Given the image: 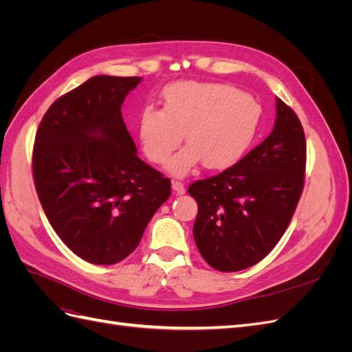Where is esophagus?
Masks as SVG:
<instances>
[{
  "label": "esophagus",
  "mask_w": 352,
  "mask_h": 352,
  "mask_svg": "<svg viewBox=\"0 0 352 352\" xmlns=\"http://www.w3.org/2000/svg\"><path fill=\"white\" fill-rule=\"evenodd\" d=\"M172 188L177 195H184L185 194V185L182 182H179V180H172Z\"/></svg>",
  "instance_id": "1"
}]
</instances>
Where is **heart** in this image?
<instances>
[{"instance_id":"b5f03b06","label":"heart","mask_w":352,"mask_h":352,"mask_svg":"<svg viewBox=\"0 0 352 352\" xmlns=\"http://www.w3.org/2000/svg\"><path fill=\"white\" fill-rule=\"evenodd\" d=\"M260 120V107L252 98L225 83L184 80L163 91V110L145 109L140 117V141L145 155L155 164L168 163L175 176H185L201 162L221 170L248 150Z\"/></svg>"}]
</instances>
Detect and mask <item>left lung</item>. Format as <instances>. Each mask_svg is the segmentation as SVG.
Masks as SVG:
<instances>
[{"mask_svg": "<svg viewBox=\"0 0 352 352\" xmlns=\"http://www.w3.org/2000/svg\"><path fill=\"white\" fill-rule=\"evenodd\" d=\"M305 153L300 119L276 98L272 133L235 166L189 186L198 204L194 239L212 269H248L276 247L302 192Z\"/></svg>", "mask_w": 352, "mask_h": 352, "instance_id": "1", "label": "left lung"}]
</instances>
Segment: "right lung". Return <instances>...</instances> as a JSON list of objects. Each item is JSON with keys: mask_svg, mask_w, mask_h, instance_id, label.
<instances>
[{"mask_svg": "<svg viewBox=\"0 0 352 352\" xmlns=\"http://www.w3.org/2000/svg\"><path fill=\"white\" fill-rule=\"evenodd\" d=\"M141 80L94 76L52 102L36 132L32 170L41 206L61 241L92 264L132 254L172 189L136 155L122 117Z\"/></svg>", "mask_w": 352, "mask_h": 352, "instance_id": "1", "label": "right lung"}]
</instances>
